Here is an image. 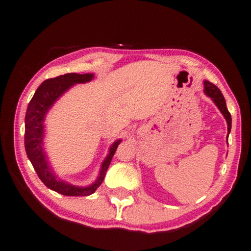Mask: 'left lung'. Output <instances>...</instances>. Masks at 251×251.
<instances>
[{
    "instance_id": "1",
    "label": "left lung",
    "mask_w": 251,
    "mask_h": 251,
    "mask_svg": "<svg viewBox=\"0 0 251 251\" xmlns=\"http://www.w3.org/2000/svg\"><path fill=\"white\" fill-rule=\"evenodd\" d=\"M203 92L205 96H208L209 98H211V100L214 101V104L217 106L219 111L224 116L226 122H227V131L229 135V132H231V126H232V118H231V114H229L227 107H226V101L224 99V96L221 92V90L216 87L215 84H212L211 82H209L207 80L203 81ZM228 139V138H227Z\"/></svg>"
}]
</instances>
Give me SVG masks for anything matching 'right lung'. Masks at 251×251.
Returning <instances> with one entry per match:
<instances>
[{
  "label": "right lung",
  "instance_id": "add662e5",
  "mask_svg": "<svg viewBox=\"0 0 251 251\" xmlns=\"http://www.w3.org/2000/svg\"><path fill=\"white\" fill-rule=\"evenodd\" d=\"M92 78H95V75L92 73H67L43 81L37 88L33 98L30 99L26 111L25 150L27 156L42 183L50 190L63 195H67V197H88V195L95 193L104 180L112 157L114 155L119 144L122 142V139H118L112 144L108 150L107 156L102 161L97 179L89 186H76V185H72L60 179L51 167L47 152L44 151L43 142L44 128H46L44 121H46L48 112L54 105V102L73 85L87 83Z\"/></svg>",
  "mask_w": 251,
  "mask_h": 251
}]
</instances>
